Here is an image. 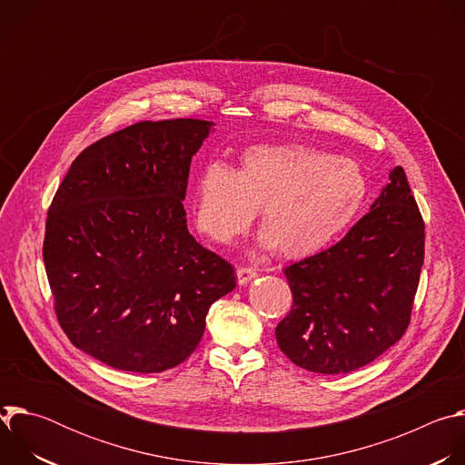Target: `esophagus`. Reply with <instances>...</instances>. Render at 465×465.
Here are the masks:
<instances>
[{
	"label": "esophagus",
	"instance_id": "34e87169",
	"mask_svg": "<svg viewBox=\"0 0 465 465\" xmlns=\"http://www.w3.org/2000/svg\"><path fill=\"white\" fill-rule=\"evenodd\" d=\"M255 278H257V271L255 269H252V267L237 269V282H239V285H246V283H250Z\"/></svg>",
	"mask_w": 465,
	"mask_h": 465
}]
</instances>
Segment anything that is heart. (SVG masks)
I'll use <instances>...</instances> for the list:
<instances>
[{"mask_svg":"<svg viewBox=\"0 0 465 465\" xmlns=\"http://www.w3.org/2000/svg\"><path fill=\"white\" fill-rule=\"evenodd\" d=\"M370 193L362 167L307 145H253L237 169L210 162L193 185L194 221L210 239L232 242L261 208L257 244L307 257L335 242L359 217Z\"/></svg>","mask_w":465,"mask_h":465,"instance_id":"obj_1","label":"heart"}]
</instances>
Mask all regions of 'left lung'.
I'll return each mask as SVG.
<instances>
[{"label":"left lung","instance_id":"left-lung-1","mask_svg":"<svg viewBox=\"0 0 465 465\" xmlns=\"http://www.w3.org/2000/svg\"><path fill=\"white\" fill-rule=\"evenodd\" d=\"M423 255L425 224L397 165L344 239L283 271L294 303L276 327L280 350L325 375L370 364L405 335Z\"/></svg>","mask_w":465,"mask_h":465}]
</instances>
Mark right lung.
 Here are the masks:
<instances>
[{
    "instance_id": "1",
    "label": "right lung",
    "mask_w": 465,
    "mask_h": 465,
    "mask_svg": "<svg viewBox=\"0 0 465 465\" xmlns=\"http://www.w3.org/2000/svg\"><path fill=\"white\" fill-rule=\"evenodd\" d=\"M203 119L130 124L84 149L47 213L44 262L72 344L123 371L160 373L201 342L235 271L189 233L182 201Z\"/></svg>"
}]
</instances>
